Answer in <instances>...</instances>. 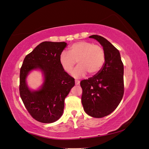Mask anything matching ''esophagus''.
<instances>
[{
	"instance_id": "esophagus-1",
	"label": "esophagus",
	"mask_w": 149,
	"mask_h": 149,
	"mask_svg": "<svg viewBox=\"0 0 149 149\" xmlns=\"http://www.w3.org/2000/svg\"><path fill=\"white\" fill-rule=\"evenodd\" d=\"M79 83H80V81L79 80H75V84L76 85H79Z\"/></svg>"
}]
</instances>
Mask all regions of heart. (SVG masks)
<instances>
[{"label": "heart", "instance_id": "1", "mask_svg": "<svg viewBox=\"0 0 149 149\" xmlns=\"http://www.w3.org/2000/svg\"><path fill=\"white\" fill-rule=\"evenodd\" d=\"M76 61L79 65L72 73L74 77L84 76L87 72L94 75L101 70L104 63V50L101 46L91 42H76L69 48L68 53L63 52L60 55V65L67 73H71Z\"/></svg>", "mask_w": 149, "mask_h": 149}]
</instances>
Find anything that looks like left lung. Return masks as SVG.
Instances as JSON below:
<instances>
[{
    "label": "left lung",
    "instance_id": "obj_1",
    "mask_svg": "<svg viewBox=\"0 0 149 149\" xmlns=\"http://www.w3.org/2000/svg\"><path fill=\"white\" fill-rule=\"evenodd\" d=\"M89 38L96 40L105 52V61L101 70L88 79L80 82L83 89L81 102L86 113L101 118L113 112L124 95V65L119 50L100 35Z\"/></svg>",
    "mask_w": 149,
    "mask_h": 149
}]
</instances>
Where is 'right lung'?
Returning <instances> with one entry per match:
<instances>
[{
	"label": "right lung",
	"instance_id": "right-lung-1",
	"mask_svg": "<svg viewBox=\"0 0 149 149\" xmlns=\"http://www.w3.org/2000/svg\"><path fill=\"white\" fill-rule=\"evenodd\" d=\"M66 43L43 42L28 54L20 71V96L26 110L36 120L52 123L63 114L65 99L74 86V79L63 70L60 55ZM41 70L44 82L37 91L28 87L26 78L33 69Z\"/></svg>",
	"mask_w": 149,
	"mask_h": 149
}]
</instances>
